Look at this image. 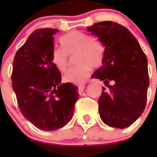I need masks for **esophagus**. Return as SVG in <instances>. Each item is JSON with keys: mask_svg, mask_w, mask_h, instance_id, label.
I'll return each mask as SVG.
<instances>
[{"mask_svg": "<svg viewBox=\"0 0 157 157\" xmlns=\"http://www.w3.org/2000/svg\"><path fill=\"white\" fill-rule=\"evenodd\" d=\"M86 86L84 84H82V85L78 86V90H79V93H82L83 91V90L85 89Z\"/></svg>", "mask_w": 157, "mask_h": 157, "instance_id": "obj_1", "label": "esophagus"}]
</instances>
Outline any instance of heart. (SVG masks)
<instances>
[{"label":"heart","mask_w":157,"mask_h":157,"mask_svg":"<svg viewBox=\"0 0 157 157\" xmlns=\"http://www.w3.org/2000/svg\"><path fill=\"white\" fill-rule=\"evenodd\" d=\"M61 48H54L51 53L52 64L61 72L69 67L68 56H74L76 65L64 75V80L69 82L82 84L88 78L91 67H98L102 63L105 48L98 38L81 31L69 32L59 39Z\"/></svg>","instance_id":"obj_1"}]
</instances>
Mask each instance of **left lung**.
Wrapping results in <instances>:
<instances>
[{
  "instance_id": "obj_1",
  "label": "left lung",
  "mask_w": 157,
  "mask_h": 157,
  "mask_svg": "<svg viewBox=\"0 0 157 157\" xmlns=\"http://www.w3.org/2000/svg\"><path fill=\"white\" fill-rule=\"evenodd\" d=\"M105 47L103 65L92 78L104 81L109 90L98 101L100 116L111 127L123 129L140 117L146 105L149 86L148 60L127 28L116 22H100L87 27ZM112 81L114 85H109Z\"/></svg>"
}]
</instances>
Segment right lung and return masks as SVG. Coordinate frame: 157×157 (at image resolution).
<instances>
[{
    "label": "right lung",
    "mask_w": 157,
    "mask_h": 157,
    "mask_svg": "<svg viewBox=\"0 0 157 157\" xmlns=\"http://www.w3.org/2000/svg\"><path fill=\"white\" fill-rule=\"evenodd\" d=\"M57 29L34 30L14 57L12 86L23 116L40 130L52 131L71 120L78 99L75 85L61 82L51 61Z\"/></svg>",
    "instance_id": "add662e5"
}]
</instances>
